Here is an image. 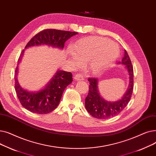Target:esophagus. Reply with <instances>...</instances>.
Listing matches in <instances>:
<instances>
[{"label": "esophagus", "mask_w": 156, "mask_h": 156, "mask_svg": "<svg viewBox=\"0 0 156 156\" xmlns=\"http://www.w3.org/2000/svg\"><path fill=\"white\" fill-rule=\"evenodd\" d=\"M74 79L76 80H83L84 79L83 75H81L80 73H77L76 74L75 76H74Z\"/></svg>", "instance_id": "esophagus-1"}]
</instances>
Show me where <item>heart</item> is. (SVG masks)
<instances>
[{
	"label": "heart",
	"mask_w": 156,
	"mask_h": 156,
	"mask_svg": "<svg viewBox=\"0 0 156 156\" xmlns=\"http://www.w3.org/2000/svg\"><path fill=\"white\" fill-rule=\"evenodd\" d=\"M67 53L73 64L79 66L87 62L88 69L96 74L112 65L119 54V47L108 39L90 37L79 40L74 46L68 48Z\"/></svg>",
	"instance_id": "obj_1"
}]
</instances>
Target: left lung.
Instances as JSON below:
<instances>
[{
	"instance_id": "1",
	"label": "left lung",
	"mask_w": 156,
	"mask_h": 156,
	"mask_svg": "<svg viewBox=\"0 0 156 156\" xmlns=\"http://www.w3.org/2000/svg\"><path fill=\"white\" fill-rule=\"evenodd\" d=\"M117 64L124 65L129 75V86L122 97L117 101H107L100 95L98 90V79H88L89 92L85 100V107L93 117L99 119H107L119 114L130 101L133 90V68L126 51L121 62Z\"/></svg>"
}]
</instances>
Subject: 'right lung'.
I'll use <instances>...</instances> for the list:
<instances>
[{
  "label": "right lung",
  "instance_id": "1",
  "mask_svg": "<svg viewBox=\"0 0 156 156\" xmlns=\"http://www.w3.org/2000/svg\"><path fill=\"white\" fill-rule=\"evenodd\" d=\"M78 33L46 29L36 34L30 41L25 49L34 46L46 45L49 47L63 49L65 42ZM25 49L20 56L15 70V91L18 98L24 108L33 113L44 114L54 110L60 103L62 94L66 86L72 82L71 72L58 70L49 82L39 91H30L22 87L18 83L19 64L24 55Z\"/></svg>",
  "mask_w": 156,
  "mask_h": 156
}]
</instances>
